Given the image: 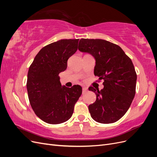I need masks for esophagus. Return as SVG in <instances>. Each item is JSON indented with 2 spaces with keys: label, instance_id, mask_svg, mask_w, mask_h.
Returning <instances> with one entry per match:
<instances>
[{
  "label": "esophagus",
  "instance_id": "34e87169",
  "mask_svg": "<svg viewBox=\"0 0 157 157\" xmlns=\"http://www.w3.org/2000/svg\"><path fill=\"white\" fill-rule=\"evenodd\" d=\"M87 91H88V88L86 87L82 88V94H85Z\"/></svg>",
  "mask_w": 157,
  "mask_h": 157
}]
</instances>
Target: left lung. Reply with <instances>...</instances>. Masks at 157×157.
<instances>
[{"mask_svg":"<svg viewBox=\"0 0 157 157\" xmlns=\"http://www.w3.org/2000/svg\"><path fill=\"white\" fill-rule=\"evenodd\" d=\"M78 50L94 57V75L104 80L102 90L88 88L96 95V101L88 106L92 118L102 124L117 122L136 94L137 74L131 59L119 46L102 39H81Z\"/></svg>","mask_w":157,"mask_h":157,"instance_id":"8db88e82","label":"left lung"}]
</instances>
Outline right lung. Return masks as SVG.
<instances>
[{"label":"right lung","mask_w":157,"mask_h":157,"mask_svg":"<svg viewBox=\"0 0 157 157\" xmlns=\"http://www.w3.org/2000/svg\"><path fill=\"white\" fill-rule=\"evenodd\" d=\"M79 39H61L43 47L36 54L27 74V90L31 106L42 121L57 124L68 121L82 87L61 86L59 74L78 49Z\"/></svg>","instance_id":"add662e5"}]
</instances>
